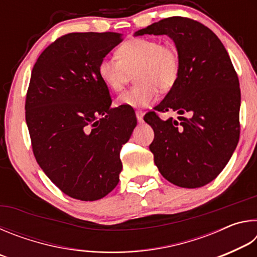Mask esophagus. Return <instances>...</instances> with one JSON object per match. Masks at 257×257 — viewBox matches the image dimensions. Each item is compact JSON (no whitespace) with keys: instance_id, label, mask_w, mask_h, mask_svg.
Returning a JSON list of instances; mask_svg holds the SVG:
<instances>
[{"instance_id":"esophagus-1","label":"esophagus","mask_w":257,"mask_h":257,"mask_svg":"<svg viewBox=\"0 0 257 257\" xmlns=\"http://www.w3.org/2000/svg\"><path fill=\"white\" fill-rule=\"evenodd\" d=\"M136 116H137V120L139 121V122H142L143 116H144V112L141 111V110H137L136 111Z\"/></svg>"}]
</instances>
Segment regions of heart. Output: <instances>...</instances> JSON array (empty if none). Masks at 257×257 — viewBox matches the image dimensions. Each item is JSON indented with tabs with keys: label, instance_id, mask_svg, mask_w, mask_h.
<instances>
[{
	"label": "heart",
	"instance_id": "heart-1",
	"mask_svg": "<svg viewBox=\"0 0 257 257\" xmlns=\"http://www.w3.org/2000/svg\"><path fill=\"white\" fill-rule=\"evenodd\" d=\"M116 57L99 61L97 72L103 84L113 92H119L134 72L138 82L119 95V105L149 106L158 98V88L167 92L179 79L181 58L173 43H161L154 37L130 38L118 47Z\"/></svg>",
	"mask_w": 257,
	"mask_h": 257
}]
</instances>
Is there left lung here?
<instances>
[{
  "label": "left lung",
  "instance_id": "8db88e82",
  "mask_svg": "<svg viewBox=\"0 0 257 257\" xmlns=\"http://www.w3.org/2000/svg\"><path fill=\"white\" fill-rule=\"evenodd\" d=\"M168 35L180 53L177 84L144 120L154 130L150 150L165 179L184 188L214 180L236 150L240 135V88L237 72L219 37L206 26L170 17L135 33ZM189 112L164 121L158 111Z\"/></svg>",
  "mask_w": 257,
  "mask_h": 257
}]
</instances>
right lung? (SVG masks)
<instances>
[{"label": "right lung", "mask_w": 257, "mask_h": 257, "mask_svg": "<svg viewBox=\"0 0 257 257\" xmlns=\"http://www.w3.org/2000/svg\"><path fill=\"white\" fill-rule=\"evenodd\" d=\"M122 40L111 32L63 35L42 52L30 77L25 108L35 159L61 191L80 201L115 188L120 150L137 124L133 107H110L97 72Z\"/></svg>", "instance_id": "obj_1"}]
</instances>
